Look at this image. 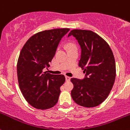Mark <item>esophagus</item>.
<instances>
[{
	"label": "esophagus",
	"mask_w": 130,
	"mask_h": 130,
	"mask_svg": "<svg viewBox=\"0 0 130 130\" xmlns=\"http://www.w3.org/2000/svg\"><path fill=\"white\" fill-rule=\"evenodd\" d=\"M65 78H66V80L67 81H69V80H70V77L69 76H67V75H65Z\"/></svg>",
	"instance_id": "34e87169"
}]
</instances>
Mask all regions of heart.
I'll return each mask as SVG.
<instances>
[{
    "mask_svg": "<svg viewBox=\"0 0 130 130\" xmlns=\"http://www.w3.org/2000/svg\"><path fill=\"white\" fill-rule=\"evenodd\" d=\"M67 47H68V48H69V47H74V46H72V44H67Z\"/></svg>",
    "mask_w": 130,
    "mask_h": 130,
    "instance_id": "heart-1",
    "label": "heart"
}]
</instances>
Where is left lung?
Instances as JSON below:
<instances>
[{"label":"left lung","instance_id":"left-lung-1","mask_svg":"<svg viewBox=\"0 0 130 130\" xmlns=\"http://www.w3.org/2000/svg\"><path fill=\"white\" fill-rule=\"evenodd\" d=\"M74 36L81 48L79 66L84 70L83 80L71 78L73 100L84 107H94L107 98L116 79V62L107 42L91 30L74 29L68 35Z\"/></svg>","mask_w":130,"mask_h":130}]
</instances>
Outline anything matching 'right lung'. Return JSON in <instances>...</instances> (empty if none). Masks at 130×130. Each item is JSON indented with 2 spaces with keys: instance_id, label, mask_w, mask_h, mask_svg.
<instances>
[{
  "instance_id": "obj_1",
  "label": "right lung",
  "mask_w": 130,
  "mask_h": 130,
  "mask_svg": "<svg viewBox=\"0 0 130 130\" xmlns=\"http://www.w3.org/2000/svg\"><path fill=\"white\" fill-rule=\"evenodd\" d=\"M69 30L56 28L39 31L28 39L20 51L17 63L19 86L26 102L36 109L46 110L58 102L65 76L43 70L50 67L60 40Z\"/></svg>"
}]
</instances>
